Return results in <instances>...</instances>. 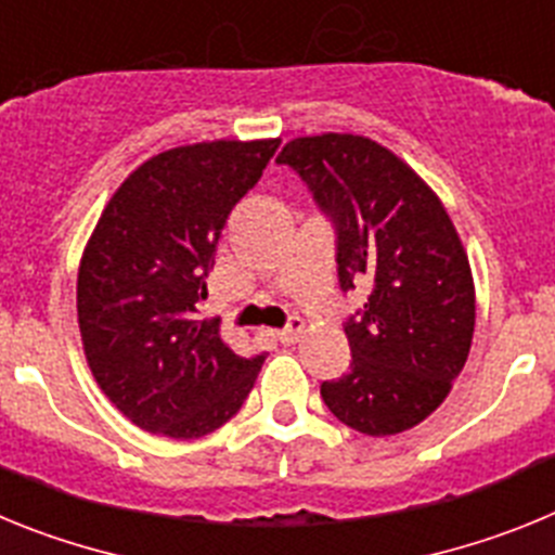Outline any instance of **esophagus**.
<instances>
[{
  "instance_id": "obj_1",
  "label": "esophagus",
  "mask_w": 555,
  "mask_h": 555,
  "mask_svg": "<svg viewBox=\"0 0 555 555\" xmlns=\"http://www.w3.org/2000/svg\"><path fill=\"white\" fill-rule=\"evenodd\" d=\"M272 336L278 338L281 345H294V341L302 336V322L297 320V317H292V320H288V325L283 327V331H274Z\"/></svg>"
}]
</instances>
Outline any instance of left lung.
I'll use <instances>...</instances> for the list:
<instances>
[{
  "label": "left lung",
  "mask_w": 555,
  "mask_h": 555,
  "mask_svg": "<svg viewBox=\"0 0 555 555\" xmlns=\"http://www.w3.org/2000/svg\"><path fill=\"white\" fill-rule=\"evenodd\" d=\"M336 228L341 292L370 286L345 322L350 370L322 384L336 420L391 436L434 414L464 370L475 331L467 253L425 180L364 135L322 132L283 146Z\"/></svg>",
  "instance_id": "1"
}]
</instances>
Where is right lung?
I'll return each mask as SVG.
<instances>
[{
	"instance_id": "add662e5",
	"label": "right lung",
	"mask_w": 555,
	"mask_h": 555,
	"mask_svg": "<svg viewBox=\"0 0 555 555\" xmlns=\"http://www.w3.org/2000/svg\"><path fill=\"white\" fill-rule=\"evenodd\" d=\"M281 141H203L144 160L102 210L77 274L96 384L132 425L199 439L242 409L263 356H235L197 320L235 203Z\"/></svg>"
}]
</instances>
